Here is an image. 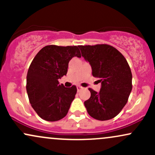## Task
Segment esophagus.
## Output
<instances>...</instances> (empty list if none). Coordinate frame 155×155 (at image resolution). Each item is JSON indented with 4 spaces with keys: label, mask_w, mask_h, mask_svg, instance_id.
Returning a JSON list of instances; mask_svg holds the SVG:
<instances>
[{
    "label": "esophagus",
    "mask_w": 155,
    "mask_h": 155,
    "mask_svg": "<svg viewBox=\"0 0 155 155\" xmlns=\"http://www.w3.org/2000/svg\"><path fill=\"white\" fill-rule=\"evenodd\" d=\"M83 87H81V86H77V91L78 92H79V91H81V90H83Z\"/></svg>",
    "instance_id": "1"
}]
</instances>
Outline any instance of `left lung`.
Returning a JSON list of instances; mask_svg holds the SVG:
<instances>
[{
  "label": "left lung",
  "instance_id": "obj_1",
  "mask_svg": "<svg viewBox=\"0 0 155 155\" xmlns=\"http://www.w3.org/2000/svg\"><path fill=\"white\" fill-rule=\"evenodd\" d=\"M81 56L90 63L94 77L100 78V92L89 89L84 101L90 116L104 121L114 118L127 104L132 90V73L124 57L111 46H79Z\"/></svg>",
  "mask_w": 155,
  "mask_h": 155
}]
</instances>
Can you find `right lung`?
I'll return each instance as SVG.
<instances>
[{"label": "right lung", "instance_id": "add662e5", "mask_svg": "<svg viewBox=\"0 0 155 155\" xmlns=\"http://www.w3.org/2000/svg\"><path fill=\"white\" fill-rule=\"evenodd\" d=\"M81 58L78 47L46 46L35 55L27 74L30 103L41 118L49 122L66 116L76 94V86L65 87L58 80L65 76L72 58Z\"/></svg>", "mask_w": 155, "mask_h": 155}]
</instances>
